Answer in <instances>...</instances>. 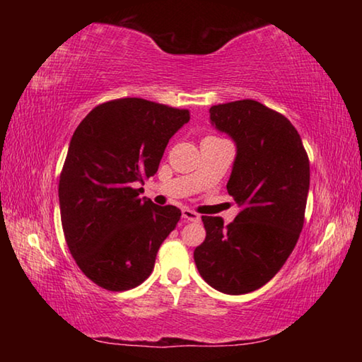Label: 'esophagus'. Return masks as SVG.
<instances>
[{
	"label": "esophagus",
	"instance_id": "esophagus-1",
	"mask_svg": "<svg viewBox=\"0 0 362 362\" xmlns=\"http://www.w3.org/2000/svg\"><path fill=\"white\" fill-rule=\"evenodd\" d=\"M182 217L185 218V220H188V222H199V214L198 212H194V211H192V209H182Z\"/></svg>",
	"mask_w": 362,
	"mask_h": 362
}]
</instances>
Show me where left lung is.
<instances>
[{
	"label": "left lung",
	"instance_id": "obj_1",
	"mask_svg": "<svg viewBox=\"0 0 362 362\" xmlns=\"http://www.w3.org/2000/svg\"><path fill=\"white\" fill-rule=\"evenodd\" d=\"M212 124L236 144L228 194L240 214L231 223L203 216L206 240L194 249L207 284L230 296L265 286L296 247L303 228L310 161L292 122L244 99L209 110Z\"/></svg>",
	"mask_w": 362,
	"mask_h": 362
}]
</instances>
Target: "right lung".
Returning a JSON list of instances; mask_svg holds the SVG:
<instances>
[{
	"mask_svg": "<svg viewBox=\"0 0 362 362\" xmlns=\"http://www.w3.org/2000/svg\"><path fill=\"white\" fill-rule=\"evenodd\" d=\"M188 110L137 97L90 110L70 140L59 180L60 218L79 269L107 291L142 284L182 212L139 198L156 174L169 139Z\"/></svg>",
	"mask_w": 362,
	"mask_h": 362,
	"instance_id": "add662e5",
	"label": "right lung"
}]
</instances>
